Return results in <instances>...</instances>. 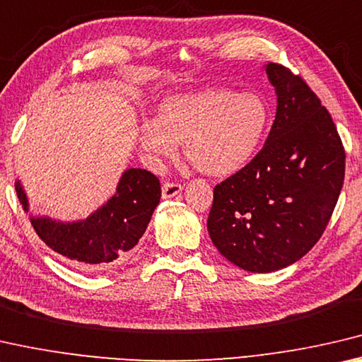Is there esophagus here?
I'll return each instance as SVG.
<instances>
[{"label":"esophagus","mask_w":362,"mask_h":362,"mask_svg":"<svg viewBox=\"0 0 362 362\" xmlns=\"http://www.w3.org/2000/svg\"><path fill=\"white\" fill-rule=\"evenodd\" d=\"M181 191H182L181 185H176V182H165V185L162 186V195H163V199L175 197V195L181 194Z\"/></svg>","instance_id":"obj_1"}]
</instances>
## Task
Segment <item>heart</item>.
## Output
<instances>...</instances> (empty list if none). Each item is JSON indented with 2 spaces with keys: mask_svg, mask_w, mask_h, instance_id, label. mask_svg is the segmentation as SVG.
Instances as JSON below:
<instances>
[{
  "mask_svg": "<svg viewBox=\"0 0 362 362\" xmlns=\"http://www.w3.org/2000/svg\"><path fill=\"white\" fill-rule=\"evenodd\" d=\"M271 122L262 94L209 88L160 103L156 120L142 122L139 147L157 158H170L185 144V156L200 173L230 176L257 156Z\"/></svg>",
  "mask_w": 362,
  "mask_h": 362,
  "instance_id": "obj_1",
  "label": "heart"
}]
</instances>
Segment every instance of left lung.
Wrapping results in <instances>:
<instances>
[{"mask_svg": "<svg viewBox=\"0 0 362 362\" xmlns=\"http://www.w3.org/2000/svg\"><path fill=\"white\" fill-rule=\"evenodd\" d=\"M264 72L277 107L263 149L213 191V245L250 272L298 262L321 239L345 180V149L310 86L277 64Z\"/></svg>", "mask_w": 362, "mask_h": 362, "instance_id": "obj_1", "label": "left lung"}]
</instances>
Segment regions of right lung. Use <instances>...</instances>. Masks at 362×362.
I'll list each match as a JSON object with an SVG mask.
<instances>
[{
  "mask_svg": "<svg viewBox=\"0 0 362 362\" xmlns=\"http://www.w3.org/2000/svg\"><path fill=\"white\" fill-rule=\"evenodd\" d=\"M14 186L23 211L28 213V199L21 180ZM160 195L162 189L156 175L128 168L118 180L114 195L85 220L61 221L46 215H30V223L40 239L75 268L104 271L120 263L138 244Z\"/></svg>",
  "mask_w": 362,
  "mask_h": 362,
  "instance_id": "add662e5",
  "label": "right lung"
}]
</instances>
